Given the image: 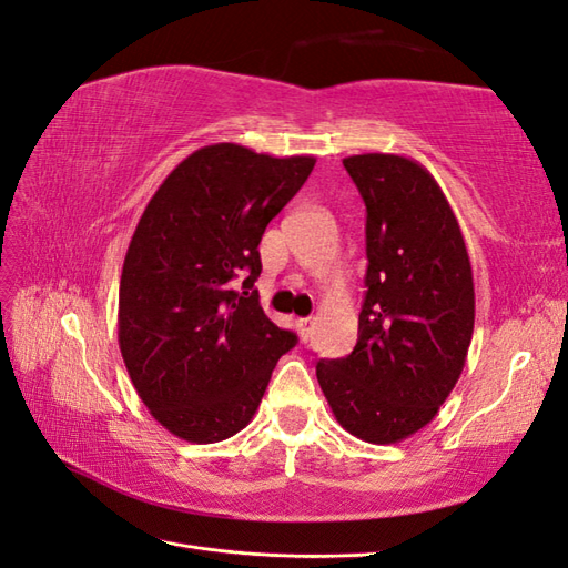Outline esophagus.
Returning <instances> with one entry per match:
<instances>
[{"label":"esophagus","instance_id":"obj_1","mask_svg":"<svg viewBox=\"0 0 568 568\" xmlns=\"http://www.w3.org/2000/svg\"><path fill=\"white\" fill-rule=\"evenodd\" d=\"M312 326H314L312 320H297V334L302 341H307L312 336Z\"/></svg>","mask_w":568,"mask_h":568}]
</instances>
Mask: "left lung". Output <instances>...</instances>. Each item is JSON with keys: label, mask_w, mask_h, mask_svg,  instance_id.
<instances>
[{"label": "left lung", "mask_w": 568, "mask_h": 568, "mask_svg": "<svg viewBox=\"0 0 568 568\" xmlns=\"http://www.w3.org/2000/svg\"><path fill=\"white\" fill-rule=\"evenodd\" d=\"M365 201V302L358 344L316 363L336 420L355 438L402 443L435 418L467 361L474 281L459 222L426 166L402 154H353Z\"/></svg>", "instance_id": "obj_1"}]
</instances>
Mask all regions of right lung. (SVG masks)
Here are the masks:
<instances>
[{
	"label": "right lung",
	"mask_w": 568,
	"mask_h": 568,
	"mask_svg": "<svg viewBox=\"0 0 568 568\" xmlns=\"http://www.w3.org/2000/svg\"><path fill=\"white\" fill-rule=\"evenodd\" d=\"M314 162L207 144L144 207L123 261L118 346L144 406L181 440L240 433L275 363L297 344L263 312L254 283L261 236Z\"/></svg>",
	"instance_id": "add662e5"
}]
</instances>
